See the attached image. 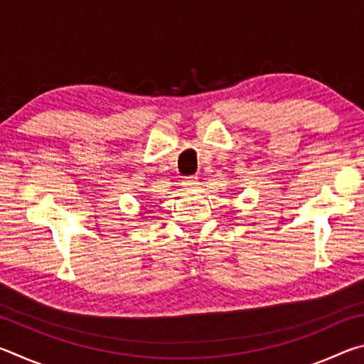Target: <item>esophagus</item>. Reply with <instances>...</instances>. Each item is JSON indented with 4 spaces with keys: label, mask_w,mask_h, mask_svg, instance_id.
<instances>
[{
    "label": "esophagus",
    "mask_w": 364,
    "mask_h": 364,
    "mask_svg": "<svg viewBox=\"0 0 364 364\" xmlns=\"http://www.w3.org/2000/svg\"><path fill=\"white\" fill-rule=\"evenodd\" d=\"M183 186L186 188V189L197 188V186H199V178H197V176H188L186 180L183 181Z\"/></svg>",
    "instance_id": "1"
}]
</instances>
